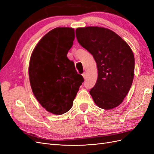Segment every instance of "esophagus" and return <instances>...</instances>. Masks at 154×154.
<instances>
[{
	"mask_svg": "<svg viewBox=\"0 0 154 154\" xmlns=\"http://www.w3.org/2000/svg\"><path fill=\"white\" fill-rule=\"evenodd\" d=\"M82 76H83V78H84V80H85L86 78H87V74H86V73H85V72L83 73V74H82Z\"/></svg>",
	"mask_w": 154,
	"mask_h": 154,
	"instance_id": "1",
	"label": "esophagus"
}]
</instances>
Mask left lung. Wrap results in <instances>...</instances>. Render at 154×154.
Listing matches in <instances>:
<instances>
[{
  "instance_id": "left-lung-1",
  "label": "left lung",
  "mask_w": 154,
  "mask_h": 154,
  "mask_svg": "<svg viewBox=\"0 0 154 154\" xmlns=\"http://www.w3.org/2000/svg\"><path fill=\"white\" fill-rule=\"evenodd\" d=\"M76 38L94 57L98 70L94 87L89 91L96 105L112 109L123 101L132 84L134 56L126 42L110 29L97 26L79 27Z\"/></svg>"
}]
</instances>
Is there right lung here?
<instances>
[{"label": "right lung", "mask_w": 154, "mask_h": 154, "mask_svg": "<svg viewBox=\"0 0 154 154\" xmlns=\"http://www.w3.org/2000/svg\"><path fill=\"white\" fill-rule=\"evenodd\" d=\"M72 27H57L48 32L31 54L29 77L39 103L49 112L61 115L71 109L84 81L67 54L74 40Z\"/></svg>", "instance_id": "right-lung-1"}]
</instances>
